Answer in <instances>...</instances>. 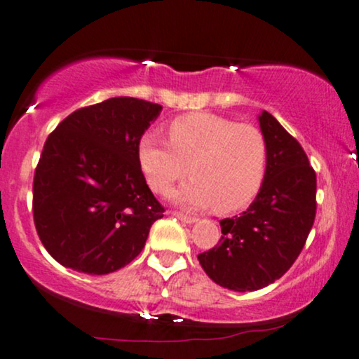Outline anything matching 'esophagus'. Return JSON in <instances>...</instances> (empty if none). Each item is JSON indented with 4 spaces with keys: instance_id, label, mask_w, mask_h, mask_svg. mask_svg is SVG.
Listing matches in <instances>:
<instances>
[{
    "instance_id": "34e87169",
    "label": "esophagus",
    "mask_w": 359,
    "mask_h": 359,
    "mask_svg": "<svg viewBox=\"0 0 359 359\" xmlns=\"http://www.w3.org/2000/svg\"><path fill=\"white\" fill-rule=\"evenodd\" d=\"M172 215L177 217V219H179V220L185 222V224H194V222H197V219H195V217L187 215V213H184V212H177V210H174V212H172Z\"/></svg>"
}]
</instances>
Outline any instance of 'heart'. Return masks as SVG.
I'll list each match as a JSON object with an SVG mask.
<instances>
[{
  "label": "heart",
  "instance_id": "obj_1",
  "mask_svg": "<svg viewBox=\"0 0 359 359\" xmlns=\"http://www.w3.org/2000/svg\"><path fill=\"white\" fill-rule=\"evenodd\" d=\"M167 135L169 144L151 133L137 142L140 170L154 192L167 194L189 172L192 179L175 190V201L229 213L248 205L262 189L269 142L258 127L192 112L172 121Z\"/></svg>",
  "mask_w": 359,
  "mask_h": 359
}]
</instances>
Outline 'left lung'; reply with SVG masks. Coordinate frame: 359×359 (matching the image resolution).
Masks as SVG:
<instances>
[{"mask_svg":"<svg viewBox=\"0 0 359 359\" xmlns=\"http://www.w3.org/2000/svg\"><path fill=\"white\" fill-rule=\"evenodd\" d=\"M258 121L269 142L260 192L242 215L220 220L219 243L197 257L217 285L233 292L265 288L287 273L316 215V174L300 142L270 112Z\"/></svg>","mask_w":359,"mask_h":359,"instance_id":"8db88e82","label":"left lung"}]
</instances>
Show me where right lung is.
<instances>
[{
	"mask_svg": "<svg viewBox=\"0 0 359 359\" xmlns=\"http://www.w3.org/2000/svg\"><path fill=\"white\" fill-rule=\"evenodd\" d=\"M161 104L111 97L81 107L48 135L33 180L36 232L61 265L106 275L142 252L164 207L149 189L137 142Z\"/></svg>",
	"mask_w": 359,
	"mask_h": 359,
	"instance_id": "add662e5",
	"label": "right lung"
}]
</instances>
